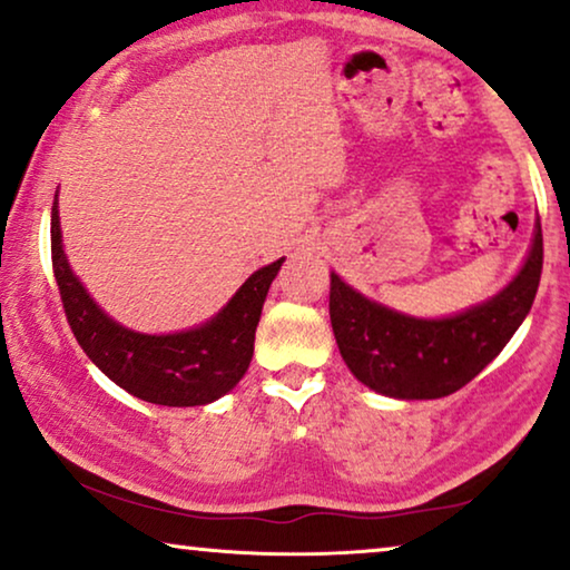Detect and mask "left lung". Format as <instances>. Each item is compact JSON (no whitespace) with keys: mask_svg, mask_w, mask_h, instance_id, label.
<instances>
[{"mask_svg":"<svg viewBox=\"0 0 570 570\" xmlns=\"http://www.w3.org/2000/svg\"><path fill=\"white\" fill-rule=\"evenodd\" d=\"M542 276V227L522 271L501 294L462 315L415 320L382 307L331 274V323L343 362L358 382L400 400L452 395L501 354Z\"/></svg>","mask_w":570,"mask_h":570,"instance_id":"obj_1","label":"left lung"}]
</instances>
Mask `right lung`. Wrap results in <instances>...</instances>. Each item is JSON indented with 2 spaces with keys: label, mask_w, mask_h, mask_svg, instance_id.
Returning a JSON list of instances; mask_svg holds the SVG:
<instances>
[{
  "label": "right lung",
  "mask_w": 570,
  "mask_h": 570,
  "mask_svg": "<svg viewBox=\"0 0 570 570\" xmlns=\"http://www.w3.org/2000/svg\"><path fill=\"white\" fill-rule=\"evenodd\" d=\"M51 263L63 315L92 364L118 387L155 405L214 403L243 380L253 358L255 327L282 261L255 271L214 320L186 333L144 335L118 325L71 274L61 247L59 208H51Z\"/></svg>",
  "instance_id": "1"
}]
</instances>
